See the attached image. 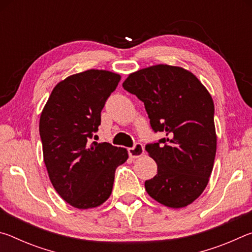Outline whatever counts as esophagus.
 Here are the masks:
<instances>
[{
	"instance_id": "1",
	"label": "esophagus",
	"mask_w": 252,
	"mask_h": 252,
	"mask_svg": "<svg viewBox=\"0 0 252 252\" xmlns=\"http://www.w3.org/2000/svg\"><path fill=\"white\" fill-rule=\"evenodd\" d=\"M127 152H129V156L131 158H139L141 157L144 153V148L141 143H135L133 147L127 149Z\"/></svg>"
}]
</instances>
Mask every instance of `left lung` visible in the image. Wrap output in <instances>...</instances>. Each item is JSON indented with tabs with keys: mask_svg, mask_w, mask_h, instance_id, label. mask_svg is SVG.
Instances as JSON below:
<instances>
[{
	"mask_svg": "<svg viewBox=\"0 0 252 252\" xmlns=\"http://www.w3.org/2000/svg\"><path fill=\"white\" fill-rule=\"evenodd\" d=\"M122 87L143 102L152 130L165 134L146 146L158 165L157 176L144 182L147 192L167 207H187L206 189L215 162L210 93L191 72L167 64L136 71Z\"/></svg>",
	"mask_w": 252,
	"mask_h": 252,
	"instance_id": "obj_1",
	"label": "left lung"
}]
</instances>
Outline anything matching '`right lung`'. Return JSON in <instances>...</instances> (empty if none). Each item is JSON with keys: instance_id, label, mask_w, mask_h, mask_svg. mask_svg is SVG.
Wrapping results in <instances>:
<instances>
[{"instance_id": "right-lung-1", "label": "right lung", "mask_w": 252, "mask_h": 252, "mask_svg": "<svg viewBox=\"0 0 252 252\" xmlns=\"http://www.w3.org/2000/svg\"><path fill=\"white\" fill-rule=\"evenodd\" d=\"M121 76L88 70L57 84L42 111L40 136L50 180L72 207L100 206L112 192L114 173L127 151L92 138L101 125V111Z\"/></svg>"}]
</instances>
